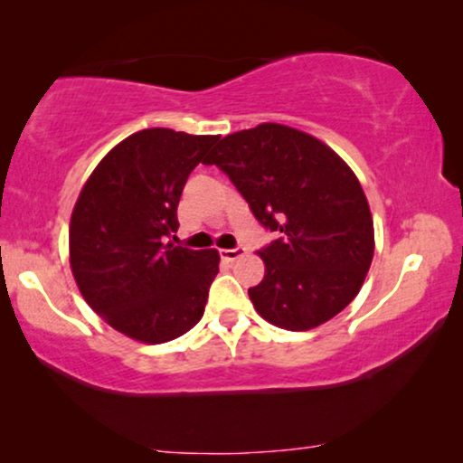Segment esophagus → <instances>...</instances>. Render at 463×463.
Segmentation results:
<instances>
[{"instance_id":"obj_1","label":"esophagus","mask_w":463,"mask_h":463,"mask_svg":"<svg viewBox=\"0 0 463 463\" xmlns=\"http://www.w3.org/2000/svg\"><path fill=\"white\" fill-rule=\"evenodd\" d=\"M244 255H246L244 246H236V249H223V250H221V257H223L225 261H236V259L244 257Z\"/></svg>"}]
</instances>
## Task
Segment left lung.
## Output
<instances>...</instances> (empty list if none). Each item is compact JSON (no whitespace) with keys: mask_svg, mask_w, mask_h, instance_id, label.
Returning <instances> with one entry per match:
<instances>
[{"mask_svg":"<svg viewBox=\"0 0 463 463\" xmlns=\"http://www.w3.org/2000/svg\"><path fill=\"white\" fill-rule=\"evenodd\" d=\"M278 240L259 250L265 276L249 288L261 318L309 331L352 303L375 250L369 202L352 168L307 132L259 124L221 138L211 160Z\"/></svg>","mask_w":463,"mask_h":463,"instance_id":"left-lung-1","label":"left lung"}]
</instances>
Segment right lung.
Listing matches in <instances>:
<instances>
[{"label":"right lung","instance_id":"add662e5","mask_svg":"<svg viewBox=\"0 0 463 463\" xmlns=\"http://www.w3.org/2000/svg\"><path fill=\"white\" fill-rule=\"evenodd\" d=\"M219 137L170 128L135 132L81 187L69 261L81 297L107 325L143 344L173 341L204 314L219 252L164 244L179 230L187 176Z\"/></svg>","mask_w":463,"mask_h":463}]
</instances>
